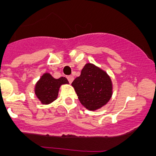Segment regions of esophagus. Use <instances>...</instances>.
<instances>
[{
	"label": "esophagus",
	"mask_w": 156,
	"mask_h": 156,
	"mask_svg": "<svg viewBox=\"0 0 156 156\" xmlns=\"http://www.w3.org/2000/svg\"><path fill=\"white\" fill-rule=\"evenodd\" d=\"M67 79H68L69 83H72L74 81V77L72 75H69V76L67 77Z\"/></svg>",
	"instance_id": "esophagus-1"
}]
</instances>
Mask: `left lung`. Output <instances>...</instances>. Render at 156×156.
<instances>
[{
    "label": "left lung",
    "mask_w": 156,
    "mask_h": 156,
    "mask_svg": "<svg viewBox=\"0 0 156 156\" xmlns=\"http://www.w3.org/2000/svg\"><path fill=\"white\" fill-rule=\"evenodd\" d=\"M72 85L81 104L93 111L106 105L112 94V81L108 75L90 63L86 64L81 75L74 80Z\"/></svg>",
    "instance_id": "8db88e82"
}]
</instances>
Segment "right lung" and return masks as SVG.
<instances>
[{"label":"right lung","mask_w":156,"mask_h":156,"mask_svg":"<svg viewBox=\"0 0 156 156\" xmlns=\"http://www.w3.org/2000/svg\"><path fill=\"white\" fill-rule=\"evenodd\" d=\"M68 83V80L65 77L56 79L50 74L45 73L36 84L34 91L42 103L49 104L57 98L59 87Z\"/></svg>","instance_id":"add662e5"}]
</instances>
